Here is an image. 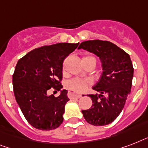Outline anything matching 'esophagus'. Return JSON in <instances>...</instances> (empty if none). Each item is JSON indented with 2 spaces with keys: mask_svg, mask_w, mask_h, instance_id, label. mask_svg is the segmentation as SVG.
Instances as JSON below:
<instances>
[{
  "mask_svg": "<svg viewBox=\"0 0 148 148\" xmlns=\"http://www.w3.org/2000/svg\"><path fill=\"white\" fill-rule=\"evenodd\" d=\"M68 97L71 99L72 98H80L81 97V95H78V94H76V93L73 92V91H68Z\"/></svg>",
  "mask_w": 148,
  "mask_h": 148,
  "instance_id": "1",
  "label": "esophagus"
}]
</instances>
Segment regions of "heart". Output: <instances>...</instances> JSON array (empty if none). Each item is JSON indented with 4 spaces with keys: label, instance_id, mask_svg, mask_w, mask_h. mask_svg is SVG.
<instances>
[{
    "label": "heart",
    "instance_id": "heart-1",
    "mask_svg": "<svg viewBox=\"0 0 148 148\" xmlns=\"http://www.w3.org/2000/svg\"><path fill=\"white\" fill-rule=\"evenodd\" d=\"M88 86V81L80 78L71 79L67 83V88L76 92H83L87 89Z\"/></svg>",
    "mask_w": 148,
    "mask_h": 148
}]
</instances>
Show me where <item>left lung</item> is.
Returning a JSON list of instances; mask_svg holds the SVG:
<instances>
[{"label": "left lung", "instance_id": "1", "mask_svg": "<svg viewBox=\"0 0 148 148\" xmlns=\"http://www.w3.org/2000/svg\"><path fill=\"white\" fill-rule=\"evenodd\" d=\"M81 48L98 57L103 71L92 88L99 94L89 95L92 106L81 112L90 124L104 126L112 123L124 108L131 93L133 65L128 53L110 41L87 40L79 45Z\"/></svg>", "mask_w": 148, "mask_h": 148}]
</instances>
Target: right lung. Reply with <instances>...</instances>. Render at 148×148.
Instances as JSON below:
<instances>
[{
  "label": "right lung",
  "instance_id": "add662e5",
  "mask_svg": "<svg viewBox=\"0 0 148 148\" xmlns=\"http://www.w3.org/2000/svg\"><path fill=\"white\" fill-rule=\"evenodd\" d=\"M79 43H58L30 51L21 58L13 74V87L17 103L31 125L50 131L62 124L65 104L70 99L67 90H60L58 97L47 95L53 88H63V61Z\"/></svg>",
  "mask_w": 148,
  "mask_h": 148
}]
</instances>
